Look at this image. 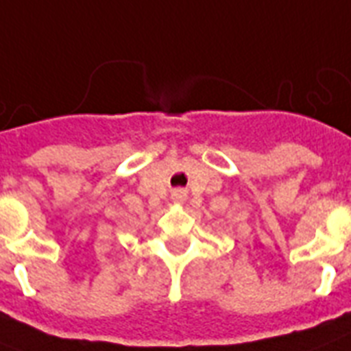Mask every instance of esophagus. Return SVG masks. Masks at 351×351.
Listing matches in <instances>:
<instances>
[{
	"label": "esophagus",
	"instance_id": "34e87169",
	"mask_svg": "<svg viewBox=\"0 0 351 351\" xmlns=\"http://www.w3.org/2000/svg\"><path fill=\"white\" fill-rule=\"evenodd\" d=\"M173 198H175L176 202H184V198H186V193L182 191V189H176V191L173 193Z\"/></svg>",
	"mask_w": 351,
	"mask_h": 351
}]
</instances>
